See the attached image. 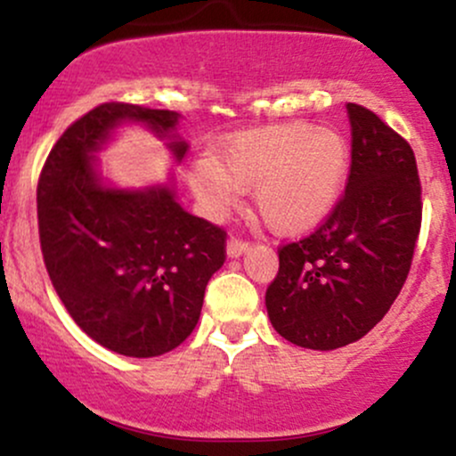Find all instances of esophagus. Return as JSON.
<instances>
[{
    "mask_svg": "<svg viewBox=\"0 0 456 456\" xmlns=\"http://www.w3.org/2000/svg\"><path fill=\"white\" fill-rule=\"evenodd\" d=\"M248 246H250V242H246V240H242V238H229V242H227V255L229 257H240V255L242 253H246V250H248Z\"/></svg>",
    "mask_w": 456,
    "mask_h": 456,
    "instance_id": "1",
    "label": "esophagus"
}]
</instances>
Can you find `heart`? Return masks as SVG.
<instances>
[{
    "label": "heart",
    "instance_id": "obj_1",
    "mask_svg": "<svg viewBox=\"0 0 456 456\" xmlns=\"http://www.w3.org/2000/svg\"><path fill=\"white\" fill-rule=\"evenodd\" d=\"M345 171L341 134L291 122L233 137L214 162L192 167L191 186L212 214L227 210L238 192L253 191L255 208L270 229L297 233L332 210Z\"/></svg>",
    "mask_w": 456,
    "mask_h": 456
}]
</instances>
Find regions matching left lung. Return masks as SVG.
Masks as SVG:
<instances>
[{
  "instance_id": "8db88e82",
  "label": "left lung",
  "mask_w": 456,
  "mask_h": 456,
  "mask_svg": "<svg viewBox=\"0 0 456 456\" xmlns=\"http://www.w3.org/2000/svg\"><path fill=\"white\" fill-rule=\"evenodd\" d=\"M352 162L315 232L279 246L265 291L272 326L306 349L345 347L390 311L410 274L422 223L411 145L362 104L347 102Z\"/></svg>"
}]
</instances>
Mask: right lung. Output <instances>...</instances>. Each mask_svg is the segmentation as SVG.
<instances>
[{
  "instance_id": "1",
  "label": "right lung",
  "mask_w": 456,
  "mask_h": 456,
  "mask_svg": "<svg viewBox=\"0 0 456 456\" xmlns=\"http://www.w3.org/2000/svg\"><path fill=\"white\" fill-rule=\"evenodd\" d=\"M126 119L169 134L177 113L102 102L72 122L40 171V250L87 337L115 354L154 358L195 330L208 281L227 257V232L182 210L169 188L101 186L90 154ZM171 148L182 159L186 143Z\"/></svg>"
}]
</instances>
